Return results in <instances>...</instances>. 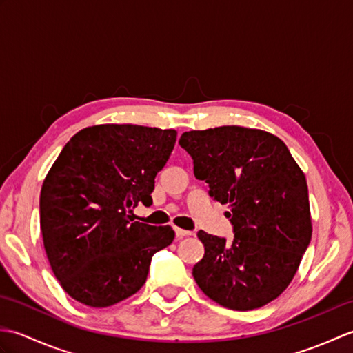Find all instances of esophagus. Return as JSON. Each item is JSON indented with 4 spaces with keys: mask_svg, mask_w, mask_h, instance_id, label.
<instances>
[{
    "mask_svg": "<svg viewBox=\"0 0 353 353\" xmlns=\"http://www.w3.org/2000/svg\"><path fill=\"white\" fill-rule=\"evenodd\" d=\"M176 236L177 238H185V236H190L191 232L190 230H185V229H181V228H176Z\"/></svg>",
    "mask_w": 353,
    "mask_h": 353,
    "instance_id": "1",
    "label": "esophagus"
}]
</instances>
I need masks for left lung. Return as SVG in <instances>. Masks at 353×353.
<instances>
[{
  "label": "left lung",
  "instance_id": "left-lung-1",
  "mask_svg": "<svg viewBox=\"0 0 353 353\" xmlns=\"http://www.w3.org/2000/svg\"><path fill=\"white\" fill-rule=\"evenodd\" d=\"M194 174L230 211L235 238L200 230L205 256L192 268L200 290L224 308L256 310L294 277L311 241L308 185L283 141L259 129L221 125L185 132L179 141Z\"/></svg>",
  "mask_w": 353,
  "mask_h": 353
}]
</instances>
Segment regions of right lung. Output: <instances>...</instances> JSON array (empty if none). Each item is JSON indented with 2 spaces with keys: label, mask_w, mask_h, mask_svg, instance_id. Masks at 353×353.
Segmentation results:
<instances>
[{
  "label": "right lung",
  "mask_w": 353,
  "mask_h": 353,
  "mask_svg": "<svg viewBox=\"0 0 353 353\" xmlns=\"http://www.w3.org/2000/svg\"><path fill=\"white\" fill-rule=\"evenodd\" d=\"M177 132L99 124L77 132L45 176L41 230L62 288L80 303L106 308L147 281L152 256L174 239L171 226H148L127 212L153 203L154 177Z\"/></svg>",
  "instance_id": "1"
}]
</instances>
